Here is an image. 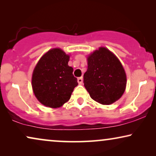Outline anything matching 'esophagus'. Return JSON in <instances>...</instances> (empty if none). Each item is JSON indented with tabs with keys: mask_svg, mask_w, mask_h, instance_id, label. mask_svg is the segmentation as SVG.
<instances>
[{
	"mask_svg": "<svg viewBox=\"0 0 156 156\" xmlns=\"http://www.w3.org/2000/svg\"><path fill=\"white\" fill-rule=\"evenodd\" d=\"M77 82L80 84H82V83H83V77H82V76H81V77H79L77 79Z\"/></svg>",
	"mask_w": 156,
	"mask_h": 156,
	"instance_id": "34e87169",
	"label": "esophagus"
}]
</instances>
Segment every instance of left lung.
I'll list each match as a JSON object with an SVG mask.
<instances>
[{"mask_svg": "<svg viewBox=\"0 0 156 156\" xmlns=\"http://www.w3.org/2000/svg\"><path fill=\"white\" fill-rule=\"evenodd\" d=\"M88 67L84 84L91 98L104 105L120 99L126 86V75L115 55L106 48H99L87 57Z\"/></svg>", "mask_w": 156, "mask_h": 156, "instance_id": "obj_1", "label": "left lung"}]
</instances>
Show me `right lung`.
I'll use <instances>...</instances> for the list:
<instances>
[{
    "instance_id": "1",
    "label": "right lung",
    "mask_w": 156,
    "mask_h": 156,
    "mask_svg": "<svg viewBox=\"0 0 156 156\" xmlns=\"http://www.w3.org/2000/svg\"><path fill=\"white\" fill-rule=\"evenodd\" d=\"M69 56L59 48L49 50L36 65L32 87L36 98L44 106L58 108L69 101L78 85L73 68L68 65Z\"/></svg>"
}]
</instances>
